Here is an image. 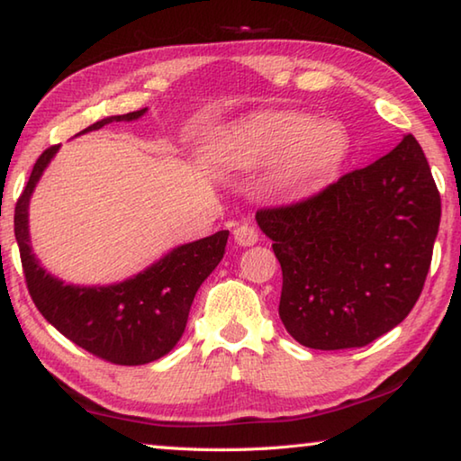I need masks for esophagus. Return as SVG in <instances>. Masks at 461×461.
<instances>
[{
    "mask_svg": "<svg viewBox=\"0 0 461 461\" xmlns=\"http://www.w3.org/2000/svg\"><path fill=\"white\" fill-rule=\"evenodd\" d=\"M233 240H236V244L244 246V248L254 246L256 241H258V231L254 230L252 223H241L236 230H233Z\"/></svg>",
    "mask_w": 461,
    "mask_h": 461,
    "instance_id": "obj_1",
    "label": "esophagus"
}]
</instances>
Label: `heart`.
<instances>
[{"mask_svg":"<svg viewBox=\"0 0 461 461\" xmlns=\"http://www.w3.org/2000/svg\"><path fill=\"white\" fill-rule=\"evenodd\" d=\"M349 154L348 131L330 120L268 113L240 131L233 158L241 167L276 162V183L286 193H311L333 181Z\"/></svg>","mask_w":461,"mask_h":461,"instance_id":"obj_1","label":"heart"}]
</instances>
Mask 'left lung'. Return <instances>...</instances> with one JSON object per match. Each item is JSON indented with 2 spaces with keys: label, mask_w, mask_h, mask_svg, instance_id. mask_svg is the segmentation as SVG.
I'll return each instance as SVG.
<instances>
[{
  "label": "left lung",
  "mask_w": 461,
  "mask_h": 461,
  "mask_svg": "<svg viewBox=\"0 0 461 461\" xmlns=\"http://www.w3.org/2000/svg\"><path fill=\"white\" fill-rule=\"evenodd\" d=\"M439 220L412 136L315 197L256 213L283 268L286 331L305 348L346 349L399 325L423 291Z\"/></svg>",
  "instance_id": "left-lung-1"
}]
</instances>
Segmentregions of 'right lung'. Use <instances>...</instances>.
Here are the masks:
<instances>
[{"label": "right lung", "mask_w": 461, "mask_h": 461, "mask_svg": "<svg viewBox=\"0 0 461 461\" xmlns=\"http://www.w3.org/2000/svg\"><path fill=\"white\" fill-rule=\"evenodd\" d=\"M146 112L148 107L109 115L77 136L101 130L112 122H136ZM59 150L60 146H50L41 154L24 193L15 203L14 231L30 296L46 321L101 360L120 366L158 360L183 338L194 294L221 262L230 231H217L209 238L168 249L150 267L122 283L67 285L62 278L46 272L36 258L28 225L30 199Z\"/></svg>", "instance_id": "add662e5"}]
</instances>
